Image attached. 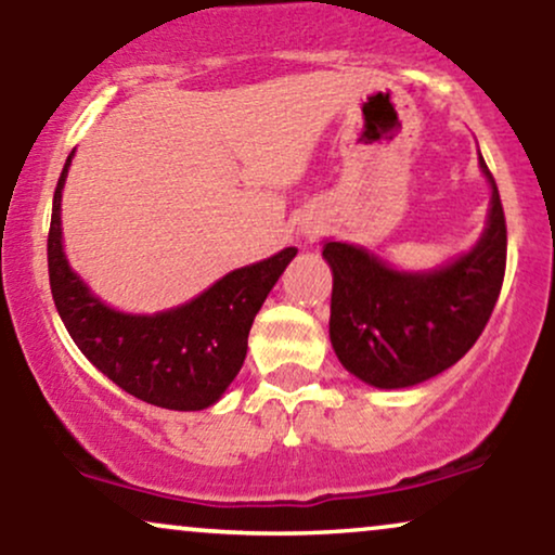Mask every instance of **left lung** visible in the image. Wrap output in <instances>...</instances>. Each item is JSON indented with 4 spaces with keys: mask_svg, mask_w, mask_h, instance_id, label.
I'll return each instance as SVG.
<instances>
[{
    "mask_svg": "<svg viewBox=\"0 0 555 555\" xmlns=\"http://www.w3.org/2000/svg\"><path fill=\"white\" fill-rule=\"evenodd\" d=\"M490 190L486 232L467 256L428 273L388 269L347 242H326L334 271L328 334L349 373L375 388H404L443 373L480 339L506 273V219Z\"/></svg>",
    "mask_w": 555,
    "mask_h": 555,
    "instance_id": "1",
    "label": "left lung"
}]
</instances>
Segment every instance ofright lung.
Returning a JSON list of instances; mask_svg holds the SVG:
<instances>
[{
	"instance_id": "add662e5",
	"label": "right lung",
	"mask_w": 555,
	"mask_h": 555,
	"mask_svg": "<svg viewBox=\"0 0 555 555\" xmlns=\"http://www.w3.org/2000/svg\"><path fill=\"white\" fill-rule=\"evenodd\" d=\"M69 162L73 154L54 190L47 250L56 313L80 352L127 393L164 410H206L240 373L256 313L297 247L227 273L211 289L167 313H119L91 295L62 250L60 211Z\"/></svg>"
}]
</instances>
